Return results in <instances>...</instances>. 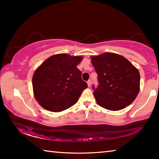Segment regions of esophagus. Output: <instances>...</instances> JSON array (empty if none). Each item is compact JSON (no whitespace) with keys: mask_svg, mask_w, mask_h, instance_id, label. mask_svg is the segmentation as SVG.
Returning a JSON list of instances; mask_svg holds the SVG:
<instances>
[{"mask_svg":"<svg viewBox=\"0 0 159 159\" xmlns=\"http://www.w3.org/2000/svg\"><path fill=\"white\" fill-rule=\"evenodd\" d=\"M87 83H88V87H90V86H91V83H92V82H91V80H88Z\"/></svg>","mask_w":159,"mask_h":159,"instance_id":"obj_1","label":"esophagus"}]
</instances>
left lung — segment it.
<instances>
[{
	"label": "left lung",
	"instance_id": "1",
	"mask_svg": "<svg viewBox=\"0 0 159 159\" xmlns=\"http://www.w3.org/2000/svg\"><path fill=\"white\" fill-rule=\"evenodd\" d=\"M91 62L98 76L99 85L93 86L97 103L111 111L130 105L139 91L138 69L124 57L113 52L93 56Z\"/></svg>",
	"mask_w": 159,
	"mask_h": 159
}]
</instances>
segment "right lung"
Segmentation results:
<instances>
[{"instance_id":"1","label":"right lung","mask_w":159,"mask_h":159,"mask_svg":"<svg viewBox=\"0 0 159 159\" xmlns=\"http://www.w3.org/2000/svg\"><path fill=\"white\" fill-rule=\"evenodd\" d=\"M82 56L57 54L48 58L35 71L32 85L40 105L48 111L60 112L77 102L88 85L81 79L77 65Z\"/></svg>"}]
</instances>
